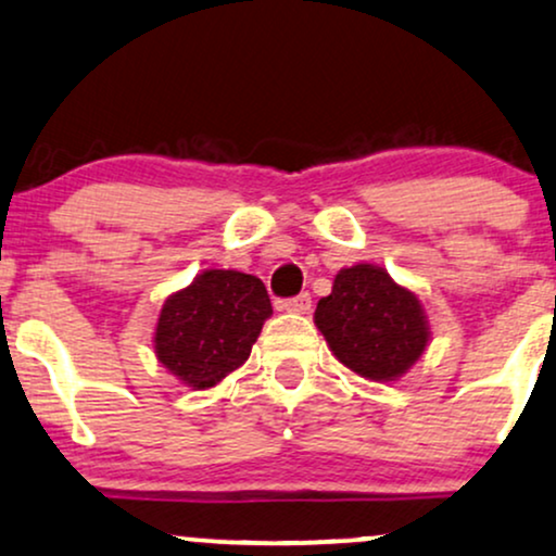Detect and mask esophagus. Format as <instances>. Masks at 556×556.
Segmentation results:
<instances>
[{
    "label": "esophagus",
    "mask_w": 556,
    "mask_h": 556,
    "mask_svg": "<svg viewBox=\"0 0 556 556\" xmlns=\"http://www.w3.org/2000/svg\"><path fill=\"white\" fill-rule=\"evenodd\" d=\"M282 311H287V313H311V295H307V292H303V295L285 300Z\"/></svg>",
    "instance_id": "esophagus-1"
}]
</instances>
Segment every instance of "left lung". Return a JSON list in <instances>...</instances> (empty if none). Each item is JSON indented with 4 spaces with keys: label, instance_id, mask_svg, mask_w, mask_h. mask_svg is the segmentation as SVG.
<instances>
[{
    "label": "left lung",
    "instance_id": "left-lung-1",
    "mask_svg": "<svg viewBox=\"0 0 556 556\" xmlns=\"http://www.w3.org/2000/svg\"><path fill=\"white\" fill-rule=\"evenodd\" d=\"M313 320L333 357L376 383L406 376L430 344L422 300L376 264L339 271L331 295L318 300Z\"/></svg>",
    "mask_w": 556,
    "mask_h": 556
}]
</instances>
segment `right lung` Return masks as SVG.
Wrapping results in <instances>:
<instances>
[{
	"instance_id": "right-lung-1",
	"label": "right lung",
	"mask_w": 556,
	"mask_h": 556,
	"mask_svg": "<svg viewBox=\"0 0 556 556\" xmlns=\"http://www.w3.org/2000/svg\"><path fill=\"white\" fill-rule=\"evenodd\" d=\"M271 316L266 287L253 274L204 269L165 298L155 324L157 363L193 391H206L251 357Z\"/></svg>"
}]
</instances>
